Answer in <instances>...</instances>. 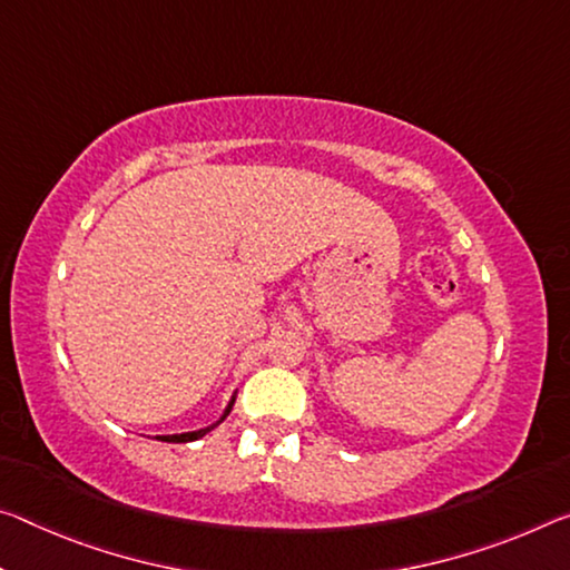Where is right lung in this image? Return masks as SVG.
I'll use <instances>...</instances> for the list:
<instances>
[{"mask_svg":"<svg viewBox=\"0 0 570 570\" xmlns=\"http://www.w3.org/2000/svg\"><path fill=\"white\" fill-rule=\"evenodd\" d=\"M233 403H236V399H233L230 403H228V409H225V413H223V419L220 421H225V415L230 413V409H233ZM218 421V423H220ZM218 423H213V426H207V429H200V431H189V433H175V436H157L159 441H169V444H185V441H197L200 436H205L207 431H213L215 426H218Z\"/></svg>","mask_w":570,"mask_h":570,"instance_id":"1","label":"right lung"}]
</instances>
